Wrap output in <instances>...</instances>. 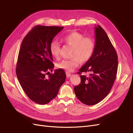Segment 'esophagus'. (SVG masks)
Instances as JSON below:
<instances>
[{
    "label": "esophagus",
    "mask_w": 133,
    "mask_h": 133,
    "mask_svg": "<svg viewBox=\"0 0 133 133\" xmlns=\"http://www.w3.org/2000/svg\"><path fill=\"white\" fill-rule=\"evenodd\" d=\"M66 74L67 77H70L71 76V74L70 72H66Z\"/></svg>",
    "instance_id": "1"
}]
</instances>
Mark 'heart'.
<instances>
[{"instance_id":"heart-1","label":"heart","mask_w":133,"mask_h":133,"mask_svg":"<svg viewBox=\"0 0 133 133\" xmlns=\"http://www.w3.org/2000/svg\"><path fill=\"white\" fill-rule=\"evenodd\" d=\"M61 41L73 47L72 59L63 60L57 63V67L67 71H72L79 66L81 62L88 61L93 54L95 48V41L91 37H85L83 34L74 31L61 37ZM50 53L54 57L59 56L60 47L56 41L50 44Z\"/></svg>"}]
</instances>
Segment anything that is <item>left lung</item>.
Returning <instances> with one entry per match:
<instances>
[{"instance_id": "left-lung-1", "label": "left lung", "mask_w": 133, "mask_h": 133, "mask_svg": "<svg viewBox=\"0 0 133 133\" xmlns=\"http://www.w3.org/2000/svg\"><path fill=\"white\" fill-rule=\"evenodd\" d=\"M95 48L91 58L77 73L81 82L75 86L78 99L88 105L96 104L107 97L116 78L118 57L110 40L103 29L95 27ZM82 72L90 73L89 77Z\"/></svg>"}]
</instances>
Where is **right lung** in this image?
Returning <instances> with one entry per match:
<instances>
[{"mask_svg": "<svg viewBox=\"0 0 133 133\" xmlns=\"http://www.w3.org/2000/svg\"><path fill=\"white\" fill-rule=\"evenodd\" d=\"M62 26L36 25L23 38L17 59L16 72L25 94L33 102L46 104L56 97L66 76L62 69L53 71L50 44Z\"/></svg>", "mask_w": 133, "mask_h": 133, "instance_id": "add662e5", "label": "right lung"}]
</instances>
